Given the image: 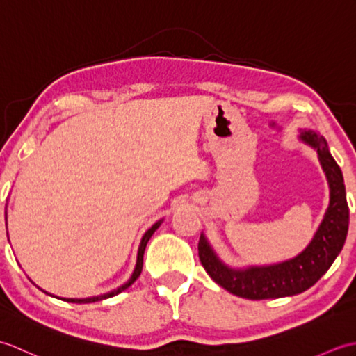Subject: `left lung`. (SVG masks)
I'll return each instance as SVG.
<instances>
[{
  "label": "left lung",
  "mask_w": 356,
  "mask_h": 356,
  "mask_svg": "<svg viewBox=\"0 0 356 356\" xmlns=\"http://www.w3.org/2000/svg\"><path fill=\"white\" fill-rule=\"evenodd\" d=\"M301 139L316 149L330 186V205L318 231L303 252L295 259L266 268L234 270L226 268L209 248L203 234L199 240V259L208 275L223 289L248 300L282 298L305 292L326 274L344 246L349 229V207L346 200L343 172L330 156L326 140L312 130Z\"/></svg>",
  "instance_id": "left-lung-1"
}]
</instances>
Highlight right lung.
<instances>
[{
    "label": "right lung",
    "instance_id": "add662e5",
    "mask_svg": "<svg viewBox=\"0 0 356 356\" xmlns=\"http://www.w3.org/2000/svg\"><path fill=\"white\" fill-rule=\"evenodd\" d=\"M161 223H162V220H159L157 223H154V225L151 226V228L145 232V236H143V238H142V241H140V246H139L138 263H136V269H134V272H133L131 278L128 280V282H127L124 286L118 287L116 291H113V292H110V293L101 295V297H93V298H86V300H73V298H61V300L69 301V303H95V301H99V300H105V298L115 297V295H118L119 292H122V291H125V289H127V287H130V286L136 282V278H138V277L140 275L142 266H143V252H145V246H147V243H148V240L151 238V236H153V234H154V231L159 228V226H161Z\"/></svg>",
    "mask_w": 356,
    "mask_h": 356
}]
</instances>
